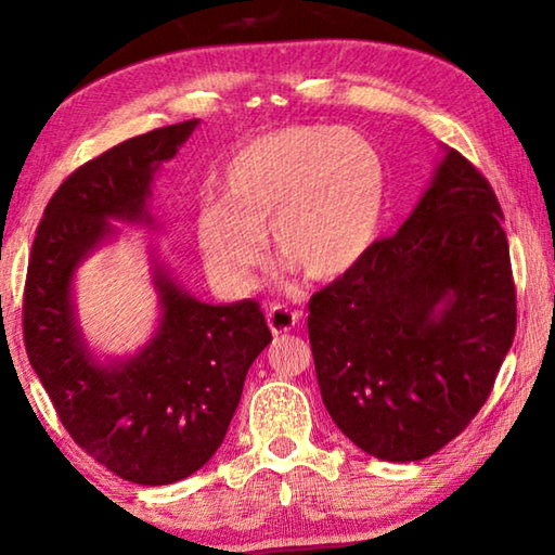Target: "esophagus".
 I'll return each mask as SVG.
<instances>
[{"mask_svg":"<svg viewBox=\"0 0 555 555\" xmlns=\"http://www.w3.org/2000/svg\"><path fill=\"white\" fill-rule=\"evenodd\" d=\"M300 313L298 311H288L286 306H269V313H267V323L271 327V333L281 335V333H288L291 327L298 323Z\"/></svg>","mask_w":555,"mask_h":555,"instance_id":"obj_1","label":"esophagus"}]
</instances>
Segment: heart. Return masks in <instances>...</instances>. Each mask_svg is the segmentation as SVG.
<instances>
[{
  "instance_id": "obj_1",
  "label": "heart",
  "mask_w": 555,
  "mask_h": 555,
  "mask_svg": "<svg viewBox=\"0 0 555 555\" xmlns=\"http://www.w3.org/2000/svg\"><path fill=\"white\" fill-rule=\"evenodd\" d=\"M218 193L220 201H205L195 215V242L215 284L230 294L255 286L264 232L279 259L306 279L331 281L377 237L384 164L352 129L286 127L232 154Z\"/></svg>"
}]
</instances>
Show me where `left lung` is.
Instances as JSON below:
<instances>
[{"label": "left lung", "instance_id": "1", "mask_svg": "<svg viewBox=\"0 0 555 555\" xmlns=\"http://www.w3.org/2000/svg\"><path fill=\"white\" fill-rule=\"evenodd\" d=\"M502 220L487 178L443 146L399 232L308 304L323 403L367 455H434L490 397L516 331Z\"/></svg>", "mask_w": 555, "mask_h": 555}]
</instances>
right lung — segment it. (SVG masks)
<instances>
[{
  "mask_svg": "<svg viewBox=\"0 0 555 555\" xmlns=\"http://www.w3.org/2000/svg\"><path fill=\"white\" fill-rule=\"evenodd\" d=\"M201 119L127 139L61 183L36 230L24 288V343L61 424L121 480L173 485L222 446L244 377L271 343L251 298L205 304L149 251L158 321L127 357L92 350L75 311V274L117 237V224L156 230L154 178Z\"/></svg>",
  "mask_w": 555,
  "mask_h": 555,
  "instance_id": "1",
  "label": "right lung"
}]
</instances>
